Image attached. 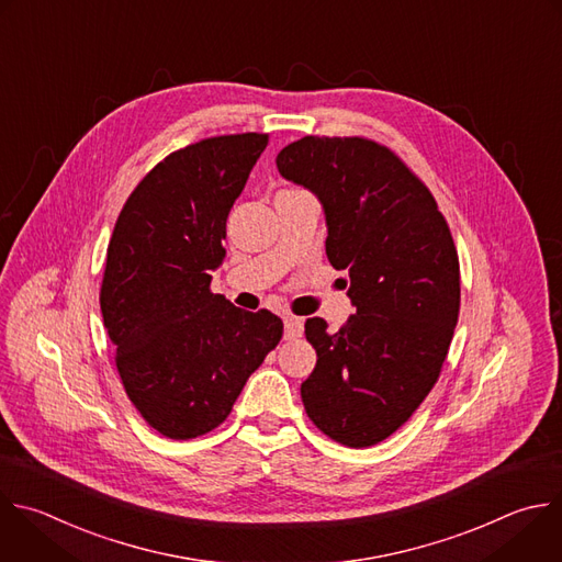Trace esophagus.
<instances>
[{
    "label": "esophagus",
    "mask_w": 562,
    "mask_h": 562,
    "mask_svg": "<svg viewBox=\"0 0 562 562\" xmlns=\"http://www.w3.org/2000/svg\"><path fill=\"white\" fill-rule=\"evenodd\" d=\"M304 333V322L300 317H284V339H295Z\"/></svg>",
    "instance_id": "obj_1"
}]
</instances>
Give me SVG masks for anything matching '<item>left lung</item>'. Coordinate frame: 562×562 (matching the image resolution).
Instances as JSON below:
<instances>
[{
  "label": "left lung",
  "instance_id": "obj_1",
  "mask_svg": "<svg viewBox=\"0 0 562 562\" xmlns=\"http://www.w3.org/2000/svg\"><path fill=\"white\" fill-rule=\"evenodd\" d=\"M276 165L319 199L328 262L348 271L357 308L335 333L306 319L317 363L304 411L341 446H375L422 406L446 361L461 306L450 227L422 178L370 138L304 136Z\"/></svg>",
  "mask_w": 562,
  "mask_h": 562
}]
</instances>
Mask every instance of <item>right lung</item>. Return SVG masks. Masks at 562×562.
Listing matches in <instances>:
<instances>
[{
	"label": "right lung",
	"mask_w": 562,
	"mask_h": 562,
	"mask_svg": "<svg viewBox=\"0 0 562 562\" xmlns=\"http://www.w3.org/2000/svg\"><path fill=\"white\" fill-rule=\"evenodd\" d=\"M269 134L212 136L165 156L125 201L105 258L101 313L123 389L162 437L194 439L232 413L282 339V319L212 293L227 216Z\"/></svg>",
	"instance_id": "obj_1"
}]
</instances>
